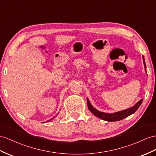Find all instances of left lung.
I'll use <instances>...</instances> for the list:
<instances>
[{"label": "left lung", "instance_id": "1", "mask_svg": "<svg viewBox=\"0 0 156 156\" xmlns=\"http://www.w3.org/2000/svg\"><path fill=\"white\" fill-rule=\"evenodd\" d=\"M142 58H143L144 65V68H145V71L146 73V66L145 60H144V56L142 57ZM142 101H143V99H141L140 100L138 101L134 106L130 107V108H129V109H126L125 110H122V111H118V112H115L113 113H107L101 112V111H99L95 108H94V107L91 105L88 98H87V107H88V109L91 111V112L92 113L95 115V116H96L97 117L104 120V121H109V122H114V121H120V120H122L123 119L130 116V115L134 113L136 111H137V109L139 108V107L140 106Z\"/></svg>", "mask_w": 156, "mask_h": 156}]
</instances>
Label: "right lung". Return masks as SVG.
Returning <instances> with one entry per match:
<instances>
[{
	"mask_svg": "<svg viewBox=\"0 0 156 156\" xmlns=\"http://www.w3.org/2000/svg\"><path fill=\"white\" fill-rule=\"evenodd\" d=\"M58 113H57V115H58ZM55 117H56V116H55ZM54 118H55V117H53V119H50V120H49V121H47V122H49V121H51V120H53V119H54Z\"/></svg>",
	"mask_w": 156,
	"mask_h": 156,
	"instance_id": "add662e5",
	"label": "right lung"
}]
</instances>
